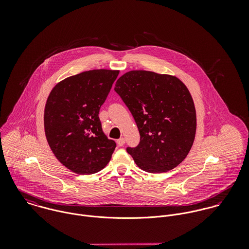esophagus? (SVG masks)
Returning <instances> with one entry per match:
<instances>
[{"label": "esophagus", "mask_w": 249, "mask_h": 249, "mask_svg": "<svg viewBox=\"0 0 249 249\" xmlns=\"http://www.w3.org/2000/svg\"><path fill=\"white\" fill-rule=\"evenodd\" d=\"M124 142H125V140H124V138H120L118 141H117V143H118V145H120V146H122V145H124Z\"/></svg>", "instance_id": "obj_1"}]
</instances>
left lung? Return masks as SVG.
<instances>
[{
	"label": "left lung",
	"instance_id": "8db88e82",
	"mask_svg": "<svg viewBox=\"0 0 249 249\" xmlns=\"http://www.w3.org/2000/svg\"><path fill=\"white\" fill-rule=\"evenodd\" d=\"M115 92L131 112L140 142L126 147L136 165L151 174L168 172L188 155L196 136L192 96L178 77L131 71L116 82Z\"/></svg>",
	"mask_w": 249,
	"mask_h": 249
}]
</instances>
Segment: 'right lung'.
Returning a JSON list of instances; mask_svg holds the SVG:
<instances>
[{
    "mask_svg": "<svg viewBox=\"0 0 249 249\" xmlns=\"http://www.w3.org/2000/svg\"><path fill=\"white\" fill-rule=\"evenodd\" d=\"M119 71H83L59 82L51 92L44 114L45 133L55 157L78 175L103 170L116 142L103 131L99 117Z\"/></svg>",
    "mask_w": 249,
    "mask_h": 249,
    "instance_id": "1",
    "label": "right lung"
}]
</instances>
